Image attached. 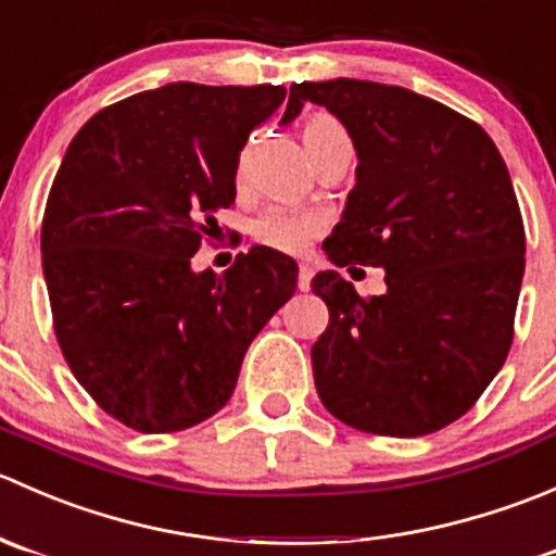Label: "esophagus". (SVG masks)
<instances>
[{
  "label": "esophagus",
  "instance_id": "obj_1",
  "mask_svg": "<svg viewBox=\"0 0 556 556\" xmlns=\"http://www.w3.org/2000/svg\"><path fill=\"white\" fill-rule=\"evenodd\" d=\"M309 285H312V268L306 266V263H301L299 266V290H309Z\"/></svg>",
  "mask_w": 556,
  "mask_h": 556
}]
</instances>
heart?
<instances>
[{
  "instance_id": "1",
  "label": "heart",
  "mask_w": 556,
  "mask_h": 556,
  "mask_svg": "<svg viewBox=\"0 0 556 556\" xmlns=\"http://www.w3.org/2000/svg\"><path fill=\"white\" fill-rule=\"evenodd\" d=\"M301 139H304L306 153L317 164L330 150L346 144V131L328 112H312V115L301 121ZM319 228H323V220L314 212L274 206V210H266L257 217L252 233H255L261 244L279 252H293L295 255V252H304L309 247L312 239L319 233Z\"/></svg>"
}]
</instances>
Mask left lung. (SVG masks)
I'll use <instances>...</instances> for the list:
<instances>
[{
  "label": "left lung",
  "instance_id": "obj_1",
  "mask_svg": "<svg viewBox=\"0 0 556 556\" xmlns=\"http://www.w3.org/2000/svg\"><path fill=\"white\" fill-rule=\"evenodd\" d=\"M304 102L328 106L357 150V182L323 250L336 266H382L387 285L361 295L336 271L312 279L330 312L312 346L317 395L363 433H435L511 350L525 223L506 161L479 123L408 88L299 83L282 123Z\"/></svg>",
  "mask_w": 556,
  "mask_h": 556
}]
</instances>
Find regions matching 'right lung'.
<instances>
[{
  "mask_svg": "<svg viewBox=\"0 0 556 556\" xmlns=\"http://www.w3.org/2000/svg\"><path fill=\"white\" fill-rule=\"evenodd\" d=\"M282 86L169 83L99 110L66 148L42 217L53 330L75 379L139 433H177L233 395L250 341L295 293L293 257L252 247L190 268L237 199L239 153Z\"/></svg>",
  "mask_w": 556,
  "mask_h": 556,
  "instance_id": "obj_1",
  "label": "right lung"
}]
</instances>
